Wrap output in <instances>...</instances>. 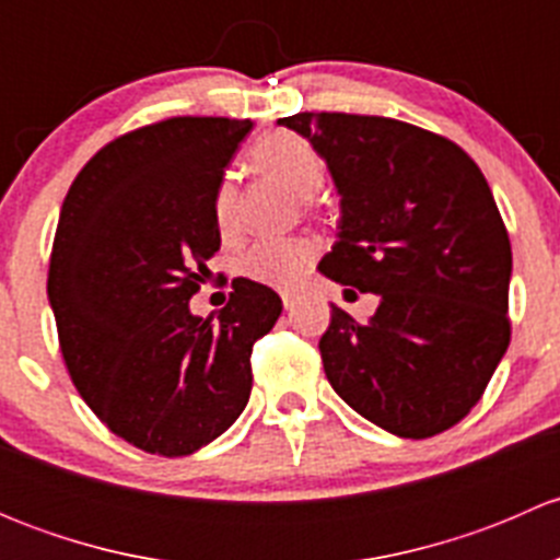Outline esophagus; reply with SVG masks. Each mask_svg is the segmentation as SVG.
<instances>
[{
    "instance_id": "34e87169",
    "label": "esophagus",
    "mask_w": 560,
    "mask_h": 560,
    "mask_svg": "<svg viewBox=\"0 0 560 560\" xmlns=\"http://www.w3.org/2000/svg\"><path fill=\"white\" fill-rule=\"evenodd\" d=\"M281 303H284V308L290 312V308H295L298 295H295V292H284V295H281Z\"/></svg>"
}]
</instances>
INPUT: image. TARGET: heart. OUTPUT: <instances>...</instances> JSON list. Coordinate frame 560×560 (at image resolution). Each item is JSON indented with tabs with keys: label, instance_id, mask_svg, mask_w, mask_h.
I'll return each mask as SVG.
<instances>
[{
	"label": "heart",
	"instance_id": "1",
	"mask_svg": "<svg viewBox=\"0 0 560 560\" xmlns=\"http://www.w3.org/2000/svg\"><path fill=\"white\" fill-rule=\"evenodd\" d=\"M248 156L259 171L279 178L303 200L314 197L325 184V162L316 154L314 145L295 132L265 135L252 145ZM211 211L217 230L224 238L238 233V186L230 175L219 178L211 197ZM316 252L319 246L308 235L262 238L244 254L241 273L259 284L276 287V290H292L308 273Z\"/></svg>",
	"mask_w": 560,
	"mask_h": 560
}]
</instances>
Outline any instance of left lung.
Segmentation results:
<instances>
[{
	"instance_id": "left-lung-1",
	"label": "left lung",
	"mask_w": 560,
	"mask_h": 560,
	"mask_svg": "<svg viewBox=\"0 0 560 560\" xmlns=\"http://www.w3.org/2000/svg\"><path fill=\"white\" fill-rule=\"evenodd\" d=\"M341 195V233L319 270L347 295L374 292L358 322L332 306L319 338L332 389L404 439L457 425L510 347L512 246L477 162L436 132L385 116L295 113Z\"/></svg>"
}]
</instances>
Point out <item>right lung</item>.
Returning a JSON list of instances; mask_svg holds the SVG:
<instances>
[{
	"mask_svg": "<svg viewBox=\"0 0 560 560\" xmlns=\"http://www.w3.org/2000/svg\"><path fill=\"white\" fill-rule=\"evenodd\" d=\"M252 121L173 116L103 145L61 206L48 301L70 380L94 415L151 455L222 436L252 393V347L281 298L235 279L217 319L189 312L222 235L211 197Z\"/></svg>",
	"mask_w": 560,
	"mask_h": 560,
	"instance_id": "1",
	"label": "right lung"
}]
</instances>
